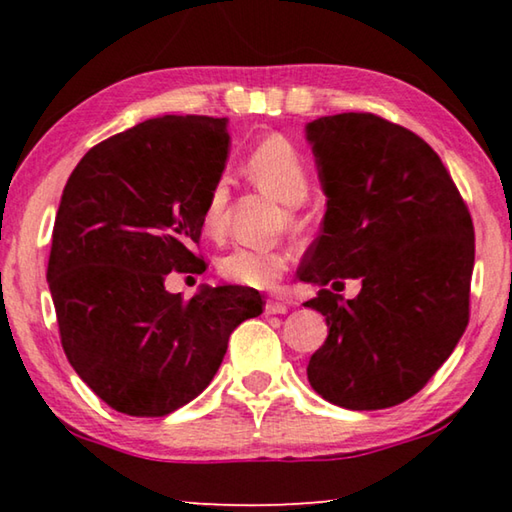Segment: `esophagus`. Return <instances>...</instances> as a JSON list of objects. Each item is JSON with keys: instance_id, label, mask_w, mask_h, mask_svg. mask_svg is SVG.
<instances>
[{"instance_id": "obj_1", "label": "esophagus", "mask_w": 512, "mask_h": 512, "mask_svg": "<svg viewBox=\"0 0 512 512\" xmlns=\"http://www.w3.org/2000/svg\"><path fill=\"white\" fill-rule=\"evenodd\" d=\"M264 311H266V314H268V316H271V314H287V311H289V307H287V305H284V302H277V300H268V302H266V307H264Z\"/></svg>"}]
</instances>
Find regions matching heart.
Segmentation results:
<instances>
[{"label": "heart", "mask_w": 512, "mask_h": 512, "mask_svg": "<svg viewBox=\"0 0 512 512\" xmlns=\"http://www.w3.org/2000/svg\"><path fill=\"white\" fill-rule=\"evenodd\" d=\"M246 173L255 183L273 194L277 201L296 207L309 192V173L296 146L280 135L266 137L246 158ZM228 205V187L223 180L214 183L207 194L203 225L207 232H219ZM291 255L287 250L235 248L219 259L223 280L250 289H271L287 273Z\"/></svg>", "instance_id": "heart-1"}]
</instances>
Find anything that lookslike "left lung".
<instances>
[{
	"instance_id": "1",
	"label": "left lung",
	"mask_w": 512,
	"mask_h": 512,
	"mask_svg": "<svg viewBox=\"0 0 512 512\" xmlns=\"http://www.w3.org/2000/svg\"><path fill=\"white\" fill-rule=\"evenodd\" d=\"M307 142L327 198L300 280L327 339L307 377L327 402L375 411L415 395L449 359L470 320L474 228L438 153L370 112L309 121ZM359 279L357 299L323 290Z\"/></svg>"
}]
</instances>
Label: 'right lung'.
I'll list each match as a JSON object with an SVG mask.
<instances>
[{
	"label": "right lung",
	"mask_w": 512,
	"mask_h": 512,
	"mask_svg": "<svg viewBox=\"0 0 512 512\" xmlns=\"http://www.w3.org/2000/svg\"><path fill=\"white\" fill-rule=\"evenodd\" d=\"M228 119L164 115L83 155L60 196L47 268L69 363L103 402L162 418L201 395L228 339L262 314L259 291L164 289L205 271L192 253L207 194L228 162Z\"/></svg>",
	"instance_id": "right-lung-1"
}]
</instances>
